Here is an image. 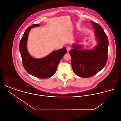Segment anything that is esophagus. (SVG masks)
<instances>
[{"instance_id":"obj_1","label":"esophagus","mask_w":121,"mask_h":121,"mask_svg":"<svg viewBox=\"0 0 121 121\" xmlns=\"http://www.w3.org/2000/svg\"><path fill=\"white\" fill-rule=\"evenodd\" d=\"M71 49V47H70L69 46H68L67 47V50L68 52H69Z\"/></svg>"}]
</instances>
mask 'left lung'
<instances>
[{
  "label": "left lung",
  "instance_id": "obj_1",
  "mask_svg": "<svg viewBox=\"0 0 121 121\" xmlns=\"http://www.w3.org/2000/svg\"><path fill=\"white\" fill-rule=\"evenodd\" d=\"M95 30L97 45L91 50L82 49L79 45L72 46L69 54L73 72L82 78L92 77L104 68L108 60V38L103 27L99 24L91 21Z\"/></svg>",
  "mask_w": 121,
  "mask_h": 121
}]
</instances>
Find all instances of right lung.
<instances>
[{"label": "right lung", "instance_id": "add662e5", "mask_svg": "<svg viewBox=\"0 0 121 121\" xmlns=\"http://www.w3.org/2000/svg\"><path fill=\"white\" fill-rule=\"evenodd\" d=\"M38 24H34L25 31L19 43V51L23 66L30 74L40 79H47L52 76L56 72L59 62L67 53L66 48L52 52L42 58L33 57L27 49V40L31 28L39 26Z\"/></svg>", "mask_w": 121, "mask_h": 121}]
</instances>
